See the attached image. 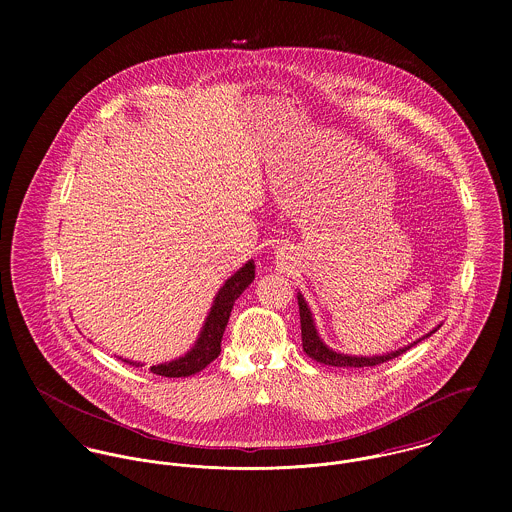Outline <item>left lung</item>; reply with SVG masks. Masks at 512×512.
Instances as JSON below:
<instances>
[{
  "instance_id": "left-lung-1",
  "label": "left lung",
  "mask_w": 512,
  "mask_h": 512,
  "mask_svg": "<svg viewBox=\"0 0 512 512\" xmlns=\"http://www.w3.org/2000/svg\"><path fill=\"white\" fill-rule=\"evenodd\" d=\"M297 305H299L301 345H303V351H305V355H307L309 359H313V361H317V363H321V365L343 366V368H347V366L359 368V366L382 365V363H386V361H390V359L400 357L402 353H406L408 349H412V347L418 345L420 341L428 339L430 335H434L439 327H441V325L434 327V329H432L430 333H426L422 339H418V341H414V343H410V345H406V347H402V349H398V351H392V353H386V355H372V357H355V355L337 353V351L329 349V347L321 341V337H319V333H317V329H315V323H313V315H311V311H309V307H307V301L303 299L301 293H297Z\"/></svg>"
}]
</instances>
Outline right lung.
<instances>
[{
    "label": "right lung",
    "instance_id": "obj_1",
    "mask_svg": "<svg viewBox=\"0 0 512 512\" xmlns=\"http://www.w3.org/2000/svg\"><path fill=\"white\" fill-rule=\"evenodd\" d=\"M254 260H248L234 276H230L224 286L220 288L213 307L205 319V325L201 329V335L197 339V343L193 345V349L185 355L179 357L171 363H161V365L149 366V370L153 374L159 376H167V378H179V376H191L195 372H201L207 365H211L220 355V341H222V333L226 329L230 311L234 301L242 295V292L252 284L254 280ZM124 363L132 366H142L134 361H126Z\"/></svg>",
    "mask_w": 512,
    "mask_h": 512
}]
</instances>
